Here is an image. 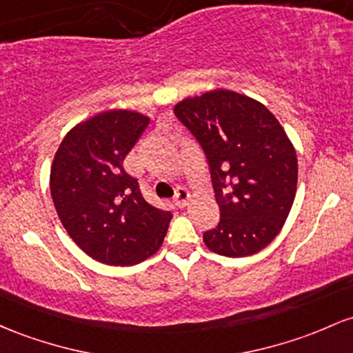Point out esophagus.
Instances as JSON below:
<instances>
[{"label": "esophagus", "instance_id": "1", "mask_svg": "<svg viewBox=\"0 0 353 353\" xmlns=\"http://www.w3.org/2000/svg\"><path fill=\"white\" fill-rule=\"evenodd\" d=\"M189 199H191V194H189V191L185 188H179L176 191V196H174V203H176L177 208H184L185 204L189 203Z\"/></svg>", "mask_w": 353, "mask_h": 353}]
</instances>
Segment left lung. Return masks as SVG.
<instances>
[{"label": "left lung", "mask_w": 353, "mask_h": 353, "mask_svg": "<svg viewBox=\"0 0 353 353\" xmlns=\"http://www.w3.org/2000/svg\"><path fill=\"white\" fill-rule=\"evenodd\" d=\"M206 154L221 219L203 239L212 253L245 258L283 228L296 194L295 147L258 100L218 88L174 107Z\"/></svg>", "instance_id": "left-lung-1"}]
</instances>
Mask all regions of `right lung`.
Here are the masks:
<instances>
[{
  "mask_svg": "<svg viewBox=\"0 0 353 353\" xmlns=\"http://www.w3.org/2000/svg\"><path fill=\"white\" fill-rule=\"evenodd\" d=\"M149 117L134 110H105L65 135L50 170V191L67 233L90 258L132 266L161 248L169 211L150 206L137 179L123 170Z\"/></svg>",
  "mask_w": 353,
  "mask_h": 353,
  "instance_id": "add662e5",
  "label": "right lung"
}]
</instances>
